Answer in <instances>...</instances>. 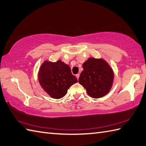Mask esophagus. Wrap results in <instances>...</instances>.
<instances>
[{"label":"esophagus","instance_id":"34e87169","mask_svg":"<svg viewBox=\"0 0 146 146\" xmlns=\"http://www.w3.org/2000/svg\"><path fill=\"white\" fill-rule=\"evenodd\" d=\"M76 77H77V80H79V76H80V74H76Z\"/></svg>","mask_w":146,"mask_h":146}]
</instances>
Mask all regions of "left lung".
Segmentation results:
<instances>
[{"instance_id": "8db88e82", "label": "left lung", "mask_w": 146, "mask_h": 146, "mask_svg": "<svg viewBox=\"0 0 146 146\" xmlns=\"http://www.w3.org/2000/svg\"><path fill=\"white\" fill-rule=\"evenodd\" d=\"M83 71L79 79L80 84L86 88L92 98H100L108 94L114 81V72L103 59L90 57L83 63Z\"/></svg>"}]
</instances>
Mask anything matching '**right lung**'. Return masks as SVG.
I'll return each instance as SVG.
<instances>
[{
  "mask_svg": "<svg viewBox=\"0 0 146 146\" xmlns=\"http://www.w3.org/2000/svg\"><path fill=\"white\" fill-rule=\"evenodd\" d=\"M38 79L44 91L57 99L66 96L68 89L77 82L69 65L60 60L56 62L44 61L38 71Z\"/></svg>",
  "mask_w": 146,
  "mask_h": 146,
  "instance_id": "add662e5",
  "label": "right lung"
}]
</instances>
